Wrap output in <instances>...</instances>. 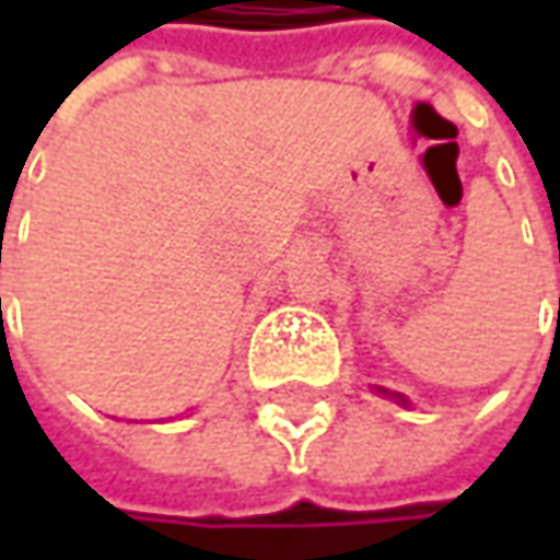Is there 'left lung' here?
I'll return each mask as SVG.
<instances>
[{
  "instance_id": "1",
  "label": "left lung",
  "mask_w": 560,
  "mask_h": 560,
  "mask_svg": "<svg viewBox=\"0 0 560 560\" xmlns=\"http://www.w3.org/2000/svg\"><path fill=\"white\" fill-rule=\"evenodd\" d=\"M380 393H383V396H393V398H398V401H401V405H408V398H405V396H398V393H386V389H380Z\"/></svg>"
}]
</instances>
